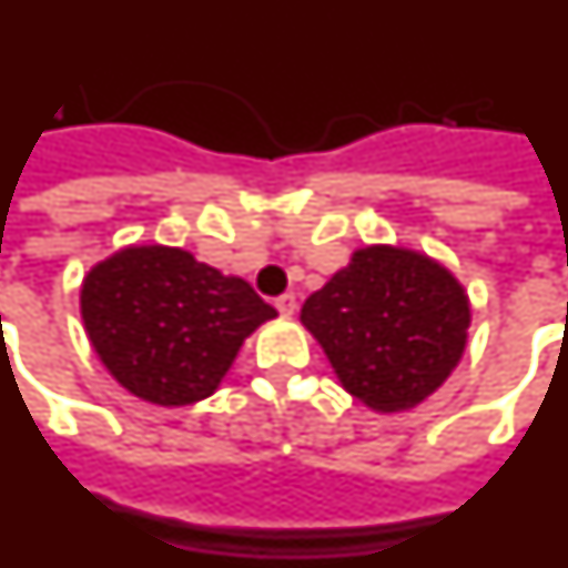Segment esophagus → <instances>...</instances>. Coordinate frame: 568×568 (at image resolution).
<instances>
[{
    "label": "esophagus",
    "instance_id": "34e87169",
    "mask_svg": "<svg viewBox=\"0 0 568 568\" xmlns=\"http://www.w3.org/2000/svg\"><path fill=\"white\" fill-rule=\"evenodd\" d=\"M276 312L285 314V317H292L297 312V297L294 294H283V297H276Z\"/></svg>",
    "mask_w": 568,
    "mask_h": 568
}]
</instances>
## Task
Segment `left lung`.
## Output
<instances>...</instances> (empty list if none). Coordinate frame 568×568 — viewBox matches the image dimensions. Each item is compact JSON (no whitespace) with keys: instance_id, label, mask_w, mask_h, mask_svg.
<instances>
[{"instance_id":"obj_1","label":"left lung","mask_w":568,"mask_h":568,"mask_svg":"<svg viewBox=\"0 0 568 568\" xmlns=\"http://www.w3.org/2000/svg\"><path fill=\"white\" fill-rule=\"evenodd\" d=\"M303 326L341 387L375 413H404L436 393L468 346L465 285L433 256L366 245L303 303Z\"/></svg>"}]
</instances>
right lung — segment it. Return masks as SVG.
I'll return each instance as SVG.
<instances>
[{
    "instance_id": "1",
    "label": "right lung",
    "mask_w": 568,
    "mask_h": 568,
    "mask_svg": "<svg viewBox=\"0 0 568 568\" xmlns=\"http://www.w3.org/2000/svg\"><path fill=\"white\" fill-rule=\"evenodd\" d=\"M80 317L126 393L187 407L216 393L245 337L276 312L242 276L152 242L94 262L80 285Z\"/></svg>"
}]
</instances>
